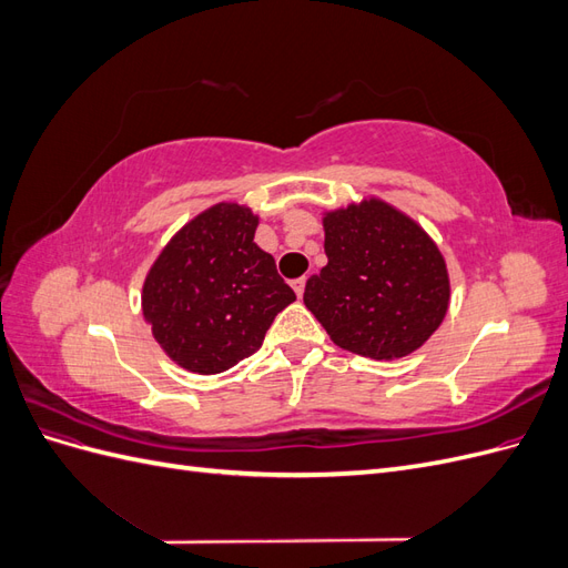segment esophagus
<instances>
[{
  "mask_svg": "<svg viewBox=\"0 0 568 568\" xmlns=\"http://www.w3.org/2000/svg\"><path fill=\"white\" fill-rule=\"evenodd\" d=\"M305 282H307V277H298V280H294V284H291V286H294V291H296V296H298V298L303 296V291H305Z\"/></svg>",
  "mask_w": 568,
  "mask_h": 568,
  "instance_id": "34e87169",
  "label": "esophagus"
}]
</instances>
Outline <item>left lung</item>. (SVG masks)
<instances>
[{
	"mask_svg": "<svg viewBox=\"0 0 568 568\" xmlns=\"http://www.w3.org/2000/svg\"><path fill=\"white\" fill-rule=\"evenodd\" d=\"M326 263L303 301L336 346L393 359L417 351L448 311L440 251L415 220L369 199L326 213Z\"/></svg>",
	"mask_w": 568,
	"mask_h": 568,
	"instance_id": "left-lung-1",
	"label": "left lung"
}]
</instances>
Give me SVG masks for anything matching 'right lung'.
I'll return each mask as SVG.
<instances>
[{"label":"right lung","instance_id":"right-lung-1","mask_svg":"<svg viewBox=\"0 0 568 568\" xmlns=\"http://www.w3.org/2000/svg\"><path fill=\"white\" fill-rule=\"evenodd\" d=\"M257 217L217 203L170 242L146 274L142 307L161 348L196 374H217L263 346L296 301L274 257L253 242Z\"/></svg>","mask_w":568,"mask_h":568}]
</instances>
